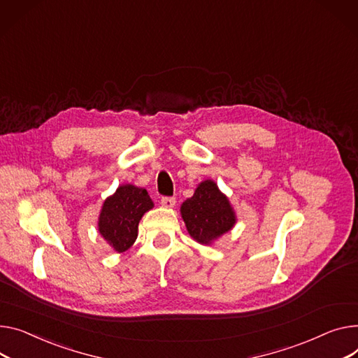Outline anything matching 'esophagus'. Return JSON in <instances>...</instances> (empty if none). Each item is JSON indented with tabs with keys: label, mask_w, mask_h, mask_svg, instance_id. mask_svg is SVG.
Returning <instances> with one entry per match:
<instances>
[{
	"label": "esophagus",
	"mask_w": 358,
	"mask_h": 358,
	"mask_svg": "<svg viewBox=\"0 0 358 358\" xmlns=\"http://www.w3.org/2000/svg\"><path fill=\"white\" fill-rule=\"evenodd\" d=\"M161 204L164 206V207H174L176 206V199L174 197H162L161 199Z\"/></svg>",
	"instance_id": "obj_1"
}]
</instances>
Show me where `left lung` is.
Instances as JSON below:
<instances>
[{
    "instance_id": "8db88e82",
    "label": "left lung",
    "mask_w": 358,
    "mask_h": 358,
    "mask_svg": "<svg viewBox=\"0 0 358 358\" xmlns=\"http://www.w3.org/2000/svg\"><path fill=\"white\" fill-rule=\"evenodd\" d=\"M181 216L193 239L204 245L229 231L236 223L227 197L211 180L203 181L194 196L182 203Z\"/></svg>"
}]
</instances>
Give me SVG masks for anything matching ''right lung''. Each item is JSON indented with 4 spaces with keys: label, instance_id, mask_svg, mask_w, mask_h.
Masks as SVG:
<instances>
[{
    "label": "right lung",
    "instance_id": "add662e5",
    "mask_svg": "<svg viewBox=\"0 0 358 358\" xmlns=\"http://www.w3.org/2000/svg\"><path fill=\"white\" fill-rule=\"evenodd\" d=\"M152 207L154 203L145 188L121 185L103 203L99 231L116 252H125L136 241L141 217Z\"/></svg>",
    "mask_w": 358,
    "mask_h": 358
}]
</instances>
